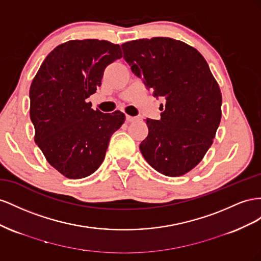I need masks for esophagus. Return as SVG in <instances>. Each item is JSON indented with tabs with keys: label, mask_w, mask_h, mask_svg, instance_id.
<instances>
[{
	"label": "esophagus",
	"mask_w": 261,
	"mask_h": 261,
	"mask_svg": "<svg viewBox=\"0 0 261 261\" xmlns=\"http://www.w3.org/2000/svg\"><path fill=\"white\" fill-rule=\"evenodd\" d=\"M125 119H126V121H128V122H133V121L138 120L137 117H132V116H129V115L125 116Z\"/></svg>",
	"instance_id": "34e87169"
}]
</instances>
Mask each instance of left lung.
<instances>
[{
    "instance_id": "8db88e82",
    "label": "left lung",
    "mask_w": 261,
    "mask_h": 261,
    "mask_svg": "<svg viewBox=\"0 0 261 261\" xmlns=\"http://www.w3.org/2000/svg\"><path fill=\"white\" fill-rule=\"evenodd\" d=\"M124 60L154 96L165 103L160 120L146 119L140 151L159 173L178 177L202 161L222 117V94L200 52L167 37L121 44Z\"/></svg>"
}]
</instances>
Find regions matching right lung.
<instances>
[{"instance_id":"add662e5","label":"right lung","mask_w":261,"mask_h":261,"mask_svg":"<svg viewBox=\"0 0 261 261\" xmlns=\"http://www.w3.org/2000/svg\"><path fill=\"white\" fill-rule=\"evenodd\" d=\"M120 58L119 44L70 40L50 52L32 82L29 114L35 142L66 178L81 179L97 170L111 136L125 120L121 111L103 114L86 102L101 85L105 69Z\"/></svg>"}]
</instances>
